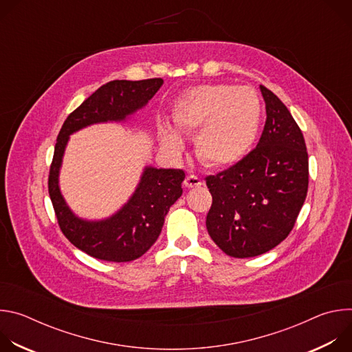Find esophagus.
<instances>
[{"instance_id":"esophagus-1","label":"esophagus","mask_w":352,"mask_h":352,"mask_svg":"<svg viewBox=\"0 0 352 352\" xmlns=\"http://www.w3.org/2000/svg\"><path fill=\"white\" fill-rule=\"evenodd\" d=\"M204 182H202V179H200L197 175H188L186 178H185V181H184V185L186 186V188H197V186H200L202 185Z\"/></svg>"}]
</instances>
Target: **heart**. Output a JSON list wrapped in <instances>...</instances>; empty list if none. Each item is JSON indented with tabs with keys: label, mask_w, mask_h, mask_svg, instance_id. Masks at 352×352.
Here are the masks:
<instances>
[{
	"label": "heart",
	"mask_w": 352,
	"mask_h": 352,
	"mask_svg": "<svg viewBox=\"0 0 352 352\" xmlns=\"http://www.w3.org/2000/svg\"><path fill=\"white\" fill-rule=\"evenodd\" d=\"M262 122V102L249 87L214 83L182 93L173 106L171 124L181 133L197 132L196 150L204 163L227 167L238 163L254 146ZM162 146L173 155L184 150L182 138L163 129Z\"/></svg>",
	"instance_id": "b5f03b06"
}]
</instances>
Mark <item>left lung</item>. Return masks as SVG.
<instances>
[{
  "mask_svg": "<svg viewBox=\"0 0 352 352\" xmlns=\"http://www.w3.org/2000/svg\"><path fill=\"white\" fill-rule=\"evenodd\" d=\"M266 124L252 152L206 178L213 204L206 228L232 258H254L284 241L302 208L309 179L304 135L288 109L261 85Z\"/></svg>",
  "mask_w": 352,
  "mask_h": 352,
  "instance_id": "8db88e82",
  "label": "left lung"
}]
</instances>
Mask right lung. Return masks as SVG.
<instances>
[{
    "label": "right lung",
    "mask_w": 352,
    "mask_h": 352,
    "mask_svg": "<svg viewBox=\"0 0 352 352\" xmlns=\"http://www.w3.org/2000/svg\"><path fill=\"white\" fill-rule=\"evenodd\" d=\"M162 78L113 80L98 87L68 116L54 148L48 193L64 235L87 255L107 262H131L146 254L159 238L166 214L182 195V170L146 166L133 193L114 214L102 220L76 216L61 193L60 171L69 136L86 126L125 122L163 86Z\"/></svg>",
    "instance_id": "1"
}]
</instances>
